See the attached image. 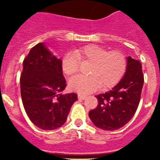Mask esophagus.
I'll use <instances>...</instances> for the list:
<instances>
[{
    "instance_id": "1",
    "label": "esophagus",
    "mask_w": 160,
    "mask_h": 160,
    "mask_svg": "<svg viewBox=\"0 0 160 160\" xmlns=\"http://www.w3.org/2000/svg\"><path fill=\"white\" fill-rule=\"evenodd\" d=\"M86 95H80V94H79L78 95V98L79 99H85L86 98Z\"/></svg>"
}]
</instances>
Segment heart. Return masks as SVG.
Returning <instances> with one entry per match:
<instances>
[{
	"instance_id": "obj_1",
	"label": "heart",
	"mask_w": 160,
	"mask_h": 160,
	"mask_svg": "<svg viewBox=\"0 0 160 160\" xmlns=\"http://www.w3.org/2000/svg\"><path fill=\"white\" fill-rule=\"evenodd\" d=\"M80 62H89L87 75H77L68 81L71 91L79 94H88L101 87L109 88L123 77L126 69V60L118 50L107 51L96 45H88L67 53L62 61V68L66 76L73 75L80 66Z\"/></svg>"
}]
</instances>
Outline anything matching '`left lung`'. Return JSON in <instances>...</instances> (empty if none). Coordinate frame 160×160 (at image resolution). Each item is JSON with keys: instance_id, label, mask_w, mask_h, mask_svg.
Masks as SVG:
<instances>
[{"instance_id": "left-lung-1", "label": "left lung", "mask_w": 160, "mask_h": 160, "mask_svg": "<svg viewBox=\"0 0 160 160\" xmlns=\"http://www.w3.org/2000/svg\"><path fill=\"white\" fill-rule=\"evenodd\" d=\"M144 84L142 65L137 60L127 57L125 75L109 92L95 95L96 108L89 118L96 127L113 131L123 127L137 111Z\"/></svg>"}]
</instances>
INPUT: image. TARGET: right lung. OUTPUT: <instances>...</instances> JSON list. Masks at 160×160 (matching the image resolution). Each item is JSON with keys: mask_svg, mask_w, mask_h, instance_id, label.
Instances as JSON below:
<instances>
[{"mask_svg": "<svg viewBox=\"0 0 160 160\" xmlns=\"http://www.w3.org/2000/svg\"><path fill=\"white\" fill-rule=\"evenodd\" d=\"M66 81L62 60L52 53L45 42L30 50L23 60L20 93L25 111L34 125L43 130H53L64 125L76 93L62 95Z\"/></svg>", "mask_w": 160, "mask_h": 160, "instance_id": "obj_1", "label": "right lung"}]
</instances>
